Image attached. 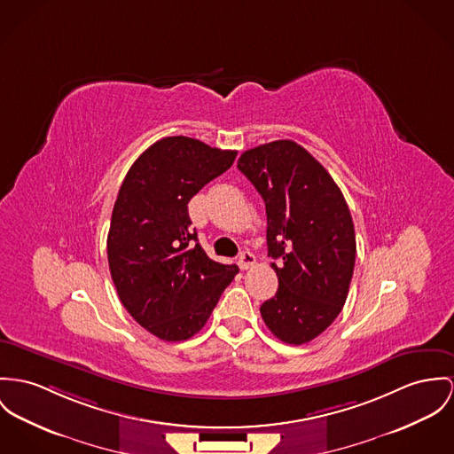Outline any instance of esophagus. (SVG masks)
I'll use <instances>...</instances> for the list:
<instances>
[{
    "label": "esophagus",
    "instance_id": "34e87169",
    "mask_svg": "<svg viewBox=\"0 0 454 454\" xmlns=\"http://www.w3.org/2000/svg\"><path fill=\"white\" fill-rule=\"evenodd\" d=\"M254 262H255V257H254L252 252L244 250V252L240 254V257H239V266H240L242 270H248L250 266H254Z\"/></svg>",
    "mask_w": 454,
    "mask_h": 454
}]
</instances>
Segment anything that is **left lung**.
Returning a JSON list of instances; mask_svg holds the SVG:
<instances>
[{
	"instance_id": "8db88e82",
	"label": "left lung",
	"mask_w": 454,
	"mask_h": 454,
	"mask_svg": "<svg viewBox=\"0 0 454 454\" xmlns=\"http://www.w3.org/2000/svg\"><path fill=\"white\" fill-rule=\"evenodd\" d=\"M239 169L266 204L268 255L277 295L261 306L281 342L301 346L323 333L342 311L356 262L348 202L328 171L292 140L242 153Z\"/></svg>"
}]
</instances>
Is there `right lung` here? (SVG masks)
I'll return each instance as SVG.
<instances>
[{"instance_id": "1", "label": "right lung", "mask_w": 454, "mask_h": 454, "mask_svg": "<svg viewBox=\"0 0 454 454\" xmlns=\"http://www.w3.org/2000/svg\"><path fill=\"white\" fill-rule=\"evenodd\" d=\"M235 157V150L168 137L141 153L121 184L106 239L110 275L128 313L162 340L200 332L239 273L210 259L188 215L192 197Z\"/></svg>"}]
</instances>
